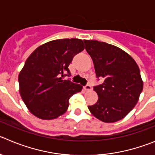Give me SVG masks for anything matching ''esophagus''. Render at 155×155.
<instances>
[{
    "mask_svg": "<svg viewBox=\"0 0 155 155\" xmlns=\"http://www.w3.org/2000/svg\"><path fill=\"white\" fill-rule=\"evenodd\" d=\"M91 88L92 87L90 84H87L86 86H84V89L85 91H91Z\"/></svg>",
    "mask_w": 155,
    "mask_h": 155,
    "instance_id": "1",
    "label": "esophagus"
}]
</instances>
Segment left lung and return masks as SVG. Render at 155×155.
<instances>
[{
  "instance_id": "obj_1",
  "label": "left lung",
  "mask_w": 155,
  "mask_h": 155,
  "mask_svg": "<svg viewBox=\"0 0 155 155\" xmlns=\"http://www.w3.org/2000/svg\"><path fill=\"white\" fill-rule=\"evenodd\" d=\"M91 57L96 77L103 78L94 87L98 100L88 106L91 113L100 120L113 123L124 118L138 101L143 81L135 61L120 48L95 40H84Z\"/></svg>"
}]
</instances>
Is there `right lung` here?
Returning a JSON list of instances; mask_svg holds the SVG:
<instances>
[{"mask_svg":"<svg viewBox=\"0 0 155 155\" xmlns=\"http://www.w3.org/2000/svg\"><path fill=\"white\" fill-rule=\"evenodd\" d=\"M84 49L82 40H54L31 54L18 76L20 94L30 112L43 120H52L68 110L69 99L83 87L70 80L68 66Z\"/></svg>","mask_w":155,"mask_h":155,"instance_id":"1","label":"right lung"}]
</instances>
